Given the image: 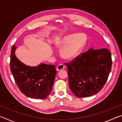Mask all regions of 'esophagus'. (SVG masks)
Here are the masks:
<instances>
[{
	"mask_svg": "<svg viewBox=\"0 0 122 122\" xmlns=\"http://www.w3.org/2000/svg\"><path fill=\"white\" fill-rule=\"evenodd\" d=\"M65 66H64L63 64H60L58 66H57L56 67V70L57 71H61V70L65 68Z\"/></svg>",
	"mask_w": 122,
	"mask_h": 122,
	"instance_id": "esophagus-1",
	"label": "esophagus"
}]
</instances>
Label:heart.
Listing matches in <instances>:
<instances>
[{
  "mask_svg": "<svg viewBox=\"0 0 122 122\" xmlns=\"http://www.w3.org/2000/svg\"><path fill=\"white\" fill-rule=\"evenodd\" d=\"M86 35L81 33L65 36L59 40L57 45L63 47L61 49V55L65 59H71L78 54L86 42Z\"/></svg>",
  "mask_w": 122,
  "mask_h": 122,
  "instance_id": "1",
  "label": "heart"
}]
</instances>
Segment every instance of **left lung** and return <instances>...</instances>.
Returning a JSON list of instances; mask_svg holds the SVG:
<instances>
[{"label": "left lung", "mask_w": 122, "mask_h": 122, "mask_svg": "<svg viewBox=\"0 0 122 122\" xmlns=\"http://www.w3.org/2000/svg\"><path fill=\"white\" fill-rule=\"evenodd\" d=\"M70 89L77 97L94 95L101 90L111 70L112 59L108 49L90 48L66 63Z\"/></svg>", "instance_id": "left-lung-1"}]
</instances>
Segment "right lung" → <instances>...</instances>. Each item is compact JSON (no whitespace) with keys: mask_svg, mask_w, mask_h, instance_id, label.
Instances as JSON below:
<instances>
[{"mask_svg":"<svg viewBox=\"0 0 122 122\" xmlns=\"http://www.w3.org/2000/svg\"><path fill=\"white\" fill-rule=\"evenodd\" d=\"M16 47L11 51L10 69L18 88L30 98L44 99L51 92L56 71L54 65L40 63L36 67L27 66L15 55Z\"/></svg>","mask_w":122,"mask_h":122,"instance_id":"right-lung-1","label":"right lung"}]
</instances>
